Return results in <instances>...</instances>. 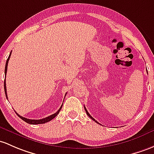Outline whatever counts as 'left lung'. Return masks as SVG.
<instances>
[{
  "mask_svg": "<svg viewBox=\"0 0 154 154\" xmlns=\"http://www.w3.org/2000/svg\"><path fill=\"white\" fill-rule=\"evenodd\" d=\"M84 109H85V111H86V112H87V115H88V116H89V117H90V118H91V119H92V120H95V122H96V123H97L100 124V123H98V122H97V121H96V120H95V119H94V118H93V117H91V115H90V114H89V112H87V109H86V108H85V106H84Z\"/></svg>",
  "mask_w": 154,
  "mask_h": 154,
  "instance_id": "1",
  "label": "left lung"
}]
</instances>
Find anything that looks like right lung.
<instances>
[{"mask_svg": "<svg viewBox=\"0 0 154 154\" xmlns=\"http://www.w3.org/2000/svg\"><path fill=\"white\" fill-rule=\"evenodd\" d=\"M11 52L10 53V54H9V57H8L7 60H6V66H5V76L6 75V72H7V66H8V62H9V59H10V57H11ZM4 90H5V94H6V98H8L7 97V92H6V79H5V81H4ZM66 95V94H65ZM62 105H63V103H62ZM62 105L61 106V107L59 108V109L57 111L56 113L53 114V115H50V116L45 117V118H43V119H40V120H31V119H28V118H26V117H23L22 116H20V115H19L16 112V114L20 117L21 119H22L23 120H24L26 123H29V124H32V125H36V124H43V123H47V122H49L51 121V120H53V119L56 116H57L58 114L59 113V111L61 110V109H62Z\"/></svg>", "mask_w": 154, "mask_h": 154, "instance_id": "1", "label": "right lung"}]
</instances>
